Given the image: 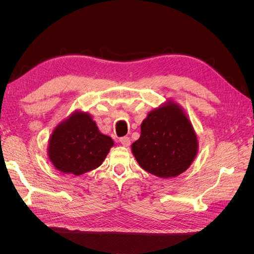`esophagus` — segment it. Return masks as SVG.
Masks as SVG:
<instances>
[{
	"label": "esophagus",
	"instance_id": "34e87169",
	"mask_svg": "<svg viewBox=\"0 0 254 254\" xmlns=\"http://www.w3.org/2000/svg\"><path fill=\"white\" fill-rule=\"evenodd\" d=\"M120 142L123 146H125V147H128V146L130 145V139L128 136H123L120 139Z\"/></svg>",
	"mask_w": 254,
	"mask_h": 254
}]
</instances>
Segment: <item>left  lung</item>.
Here are the masks:
<instances>
[{"mask_svg":"<svg viewBox=\"0 0 254 254\" xmlns=\"http://www.w3.org/2000/svg\"><path fill=\"white\" fill-rule=\"evenodd\" d=\"M199 143L182 107L172 99L149 111L141 124L139 140L131 151L144 171L160 178H173L193 163Z\"/></svg>","mask_w":254,"mask_h":254,"instance_id":"obj_1","label":"left lung"}]
</instances>
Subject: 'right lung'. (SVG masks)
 Masks as SVG:
<instances>
[{
	"instance_id": "obj_1",
	"label": "right lung",
	"mask_w": 254,
	"mask_h": 254,
	"mask_svg": "<svg viewBox=\"0 0 254 254\" xmlns=\"http://www.w3.org/2000/svg\"><path fill=\"white\" fill-rule=\"evenodd\" d=\"M112 146L111 137L99 131L91 114L75 110L54 128L48 156L59 172L80 176L101 166Z\"/></svg>"
}]
</instances>
